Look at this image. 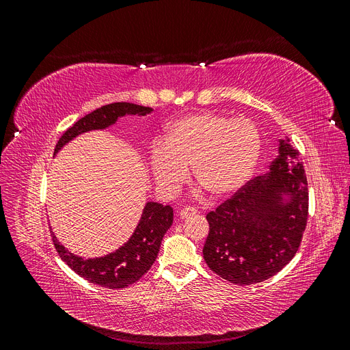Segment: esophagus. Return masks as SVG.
I'll list each match as a JSON object with an SVG mask.
<instances>
[{
	"instance_id": "1",
	"label": "esophagus",
	"mask_w": 350,
	"mask_h": 350,
	"mask_svg": "<svg viewBox=\"0 0 350 350\" xmlns=\"http://www.w3.org/2000/svg\"><path fill=\"white\" fill-rule=\"evenodd\" d=\"M194 215H197V208L193 206H185L184 208H181V211H179V216L181 217H189Z\"/></svg>"
}]
</instances>
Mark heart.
I'll return each mask as SVG.
<instances>
[{"instance_id": "b5f03b06", "label": "heart", "mask_w": 350, "mask_h": 350, "mask_svg": "<svg viewBox=\"0 0 350 350\" xmlns=\"http://www.w3.org/2000/svg\"><path fill=\"white\" fill-rule=\"evenodd\" d=\"M260 152L261 135L251 120L200 112L167 125L162 143L152 147L150 166L166 191L181 187L191 166L196 183L210 197L224 198L248 181Z\"/></svg>"}]
</instances>
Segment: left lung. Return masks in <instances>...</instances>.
Masks as SVG:
<instances>
[{
    "instance_id": "1",
    "label": "left lung",
    "mask_w": 350,
    "mask_h": 350,
    "mask_svg": "<svg viewBox=\"0 0 350 350\" xmlns=\"http://www.w3.org/2000/svg\"><path fill=\"white\" fill-rule=\"evenodd\" d=\"M206 219L203 256L217 276L247 286L278 274L299 250L308 219V181L298 150L280 140L270 171L250 179Z\"/></svg>"
}]
</instances>
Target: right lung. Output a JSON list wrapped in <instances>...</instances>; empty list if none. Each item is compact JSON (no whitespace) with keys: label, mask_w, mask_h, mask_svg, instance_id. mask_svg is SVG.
<instances>
[{"label":"right lung","mask_w":350,"mask_h":350,"mask_svg":"<svg viewBox=\"0 0 350 350\" xmlns=\"http://www.w3.org/2000/svg\"><path fill=\"white\" fill-rule=\"evenodd\" d=\"M150 111L152 108L126 102L105 105V107L83 116L67 131H64L55 146V153L81 133L107 129L124 115H146ZM172 220L174 210L171 206L153 203V201L147 203L143 210L140 224L135 228L129 242L109 256L100 258L83 260L62 247L54 234H52V241H54L61 260L79 276L93 284H99L102 288L122 289L140 280L153 266L163 235L171 228Z\"/></svg>","instance_id":"right-lung-1"}]
</instances>
